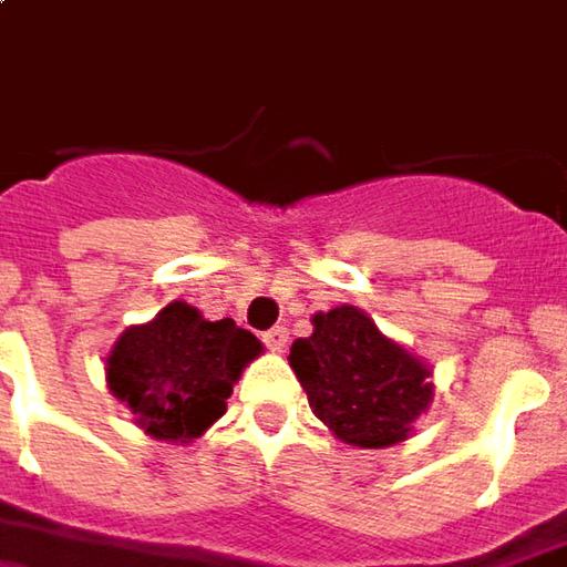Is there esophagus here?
Returning a JSON list of instances; mask_svg holds the SVG:
<instances>
[{"label":"esophagus","mask_w":567,"mask_h":567,"mask_svg":"<svg viewBox=\"0 0 567 567\" xmlns=\"http://www.w3.org/2000/svg\"><path fill=\"white\" fill-rule=\"evenodd\" d=\"M265 346L271 349V352H284L287 349V343H290V330L287 328H271V330H265Z\"/></svg>","instance_id":"34e87169"}]
</instances>
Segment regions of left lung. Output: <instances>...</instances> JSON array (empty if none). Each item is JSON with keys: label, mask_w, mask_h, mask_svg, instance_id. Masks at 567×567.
<instances>
[{"label": "left lung", "mask_w": 567, "mask_h": 567, "mask_svg": "<svg viewBox=\"0 0 567 567\" xmlns=\"http://www.w3.org/2000/svg\"><path fill=\"white\" fill-rule=\"evenodd\" d=\"M290 368L315 417L359 450L409 440L434 402V368L386 337L359 306L311 315V337L290 346Z\"/></svg>", "instance_id": "left-lung-1"}]
</instances>
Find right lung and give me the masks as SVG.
<instances>
[{
	"label": "right lung",
	"instance_id": "add662e5",
	"mask_svg": "<svg viewBox=\"0 0 567 567\" xmlns=\"http://www.w3.org/2000/svg\"><path fill=\"white\" fill-rule=\"evenodd\" d=\"M261 352V340L230 318L208 321L177 299L117 337L105 355V383L146 436L186 446L227 412L243 368Z\"/></svg>",
	"mask_w": 567,
	"mask_h": 567
}]
</instances>
